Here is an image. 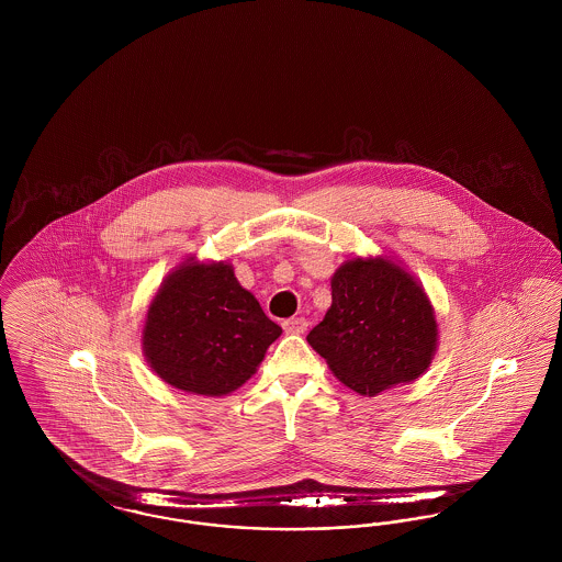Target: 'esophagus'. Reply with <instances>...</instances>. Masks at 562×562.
Instances as JSON below:
<instances>
[{"label": "esophagus", "mask_w": 562, "mask_h": 562, "mask_svg": "<svg viewBox=\"0 0 562 562\" xmlns=\"http://www.w3.org/2000/svg\"><path fill=\"white\" fill-rule=\"evenodd\" d=\"M282 328L289 335H303L307 330V321L305 318H289V321L282 322Z\"/></svg>", "instance_id": "obj_1"}]
</instances>
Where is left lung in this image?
Listing matches in <instances>:
<instances>
[{"mask_svg":"<svg viewBox=\"0 0 562 562\" xmlns=\"http://www.w3.org/2000/svg\"><path fill=\"white\" fill-rule=\"evenodd\" d=\"M333 303L307 344L362 396L428 371L438 324L424 286L387 257L349 259L330 280Z\"/></svg>","mask_w":562,"mask_h":562,"instance_id":"left-lung-1","label":"left lung"}]
</instances>
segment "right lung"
<instances>
[{"label":"right lung","instance_id":"add662e5","mask_svg":"<svg viewBox=\"0 0 562 562\" xmlns=\"http://www.w3.org/2000/svg\"><path fill=\"white\" fill-rule=\"evenodd\" d=\"M282 328L255 294L241 289L229 263L193 257L166 276L143 326V353L168 385L225 396L266 358Z\"/></svg>","mask_w":562,"mask_h":562}]
</instances>
